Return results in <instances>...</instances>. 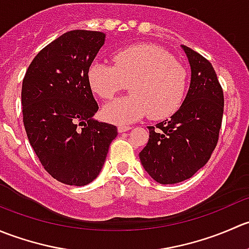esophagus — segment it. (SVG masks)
Instances as JSON below:
<instances>
[{"mask_svg": "<svg viewBox=\"0 0 249 249\" xmlns=\"http://www.w3.org/2000/svg\"><path fill=\"white\" fill-rule=\"evenodd\" d=\"M130 129H131V127H130V126H126V125H119V126H118V131H119V132L129 131Z\"/></svg>", "mask_w": 249, "mask_h": 249, "instance_id": "34e87169", "label": "esophagus"}]
</instances>
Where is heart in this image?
Segmentation results:
<instances>
[{
	"label": "heart",
	"mask_w": 249,
	"mask_h": 249,
	"mask_svg": "<svg viewBox=\"0 0 249 249\" xmlns=\"http://www.w3.org/2000/svg\"><path fill=\"white\" fill-rule=\"evenodd\" d=\"M92 91L112 99L129 84L131 94L106 105L104 117L114 124H129L149 113L152 119L173 114L188 88V71L171 54L153 44H137L113 54V65L96 61L88 71Z\"/></svg>",
	"instance_id": "b5f03b06"
}]
</instances>
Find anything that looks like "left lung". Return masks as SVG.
<instances>
[{"label":"left lung","mask_w":249,"mask_h":249,"mask_svg":"<svg viewBox=\"0 0 249 249\" xmlns=\"http://www.w3.org/2000/svg\"><path fill=\"white\" fill-rule=\"evenodd\" d=\"M192 70L190 87L183 105L155 126L140 153L148 175L160 184L188 179L210 160L222 126L224 95L214 69L207 59L182 46Z\"/></svg>","instance_id":"1"}]
</instances>
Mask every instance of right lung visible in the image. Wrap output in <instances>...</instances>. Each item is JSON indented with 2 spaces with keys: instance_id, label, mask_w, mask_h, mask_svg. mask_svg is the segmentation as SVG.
I'll return each instance as SVG.
<instances>
[{
  "instance_id": "obj_1",
  "label": "right lung",
  "mask_w": 249,
  "mask_h": 249,
  "mask_svg": "<svg viewBox=\"0 0 249 249\" xmlns=\"http://www.w3.org/2000/svg\"><path fill=\"white\" fill-rule=\"evenodd\" d=\"M105 34L73 30L44 47L21 89L22 122L44 170L67 185L89 184L101 171L117 126L92 119L99 105L88 71Z\"/></svg>"
}]
</instances>
